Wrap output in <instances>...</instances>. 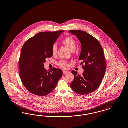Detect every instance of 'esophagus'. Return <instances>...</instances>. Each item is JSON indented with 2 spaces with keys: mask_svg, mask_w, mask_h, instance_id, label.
Here are the masks:
<instances>
[{
  "mask_svg": "<svg viewBox=\"0 0 128 128\" xmlns=\"http://www.w3.org/2000/svg\"><path fill=\"white\" fill-rule=\"evenodd\" d=\"M63 73H64V74H66V73H68V72L65 71V70H63Z\"/></svg>",
  "mask_w": 128,
  "mask_h": 128,
  "instance_id": "1",
  "label": "esophagus"
}]
</instances>
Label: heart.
Returning a JSON list of instances; mask_svg holds the SVG:
<instances>
[{
  "label": "heart",
  "instance_id": "heart-1",
  "mask_svg": "<svg viewBox=\"0 0 128 128\" xmlns=\"http://www.w3.org/2000/svg\"><path fill=\"white\" fill-rule=\"evenodd\" d=\"M63 44L67 47V48L70 50L73 51L76 48V42L75 39L72 37H67L65 38L63 41ZM58 52V46L56 44H54L52 47V54L53 56H56ZM58 65L62 68H67L68 67V64L66 61L60 60L58 63Z\"/></svg>",
  "mask_w": 128,
  "mask_h": 128
}]
</instances>
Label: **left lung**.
<instances>
[{"label":"left lung","instance_id":"1","mask_svg":"<svg viewBox=\"0 0 128 128\" xmlns=\"http://www.w3.org/2000/svg\"><path fill=\"white\" fill-rule=\"evenodd\" d=\"M69 32L79 40L82 48L79 60L84 70L82 75L72 71L74 79L70 87L76 93L84 95L96 91L100 85L106 72L103 49L98 40L82 30H70Z\"/></svg>","mask_w":128,"mask_h":128}]
</instances>
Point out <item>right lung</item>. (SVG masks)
<instances>
[{
	"instance_id": "obj_1",
	"label": "right lung",
	"mask_w": 128,
	"mask_h": 128,
	"mask_svg": "<svg viewBox=\"0 0 128 128\" xmlns=\"http://www.w3.org/2000/svg\"><path fill=\"white\" fill-rule=\"evenodd\" d=\"M64 30L38 33L24 44L19 60L20 77L26 89L35 95L44 96L55 89L63 72L44 68L46 59L52 56V47Z\"/></svg>"
}]
</instances>
